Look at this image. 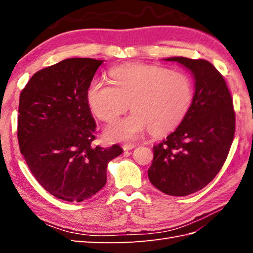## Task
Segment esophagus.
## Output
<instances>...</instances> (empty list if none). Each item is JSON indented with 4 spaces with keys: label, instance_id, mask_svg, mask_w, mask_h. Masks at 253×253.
I'll return each instance as SVG.
<instances>
[{
    "label": "esophagus",
    "instance_id": "1",
    "mask_svg": "<svg viewBox=\"0 0 253 253\" xmlns=\"http://www.w3.org/2000/svg\"><path fill=\"white\" fill-rule=\"evenodd\" d=\"M136 147L135 143H125L123 144V149L125 150V151H128V150H131Z\"/></svg>",
    "mask_w": 253,
    "mask_h": 253
}]
</instances>
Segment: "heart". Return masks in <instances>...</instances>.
I'll list each match as a JSON object with an SVG mask.
<instances>
[{
    "instance_id": "1",
    "label": "heart",
    "mask_w": 253,
    "mask_h": 253,
    "mask_svg": "<svg viewBox=\"0 0 253 253\" xmlns=\"http://www.w3.org/2000/svg\"><path fill=\"white\" fill-rule=\"evenodd\" d=\"M111 82L94 79L85 91L91 113L112 122L130 103V115L112 123L104 130L112 141L138 138L149 128L155 135L173 130L189 112L195 96L192 79L182 72L147 64H130L111 69Z\"/></svg>"
}]
</instances>
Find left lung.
Returning a JSON list of instances; mask_svg holds the SVG:
<instances>
[{"label": "left lung", "instance_id": "left-lung-1", "mask_svg": "<svg viewBox=\"0 0 253 253\" xmlns=\"http://www.w3.org/2000/svg\"><path fill=\"white\" fill-rule=\"evenodd\" d=\"M192 74L195 96L179 126L153 147L151 184L166 195L184 197L206 187L226 161L235 135L233 99L223 76L206 60L176 56Z\"/></svg>", "mask_w": 253, "mask_h": 253}]
</instances>
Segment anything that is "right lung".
I'll use <instances>...</instances> for the list:
<instances>
[{
  "label": "right lung",
  "instance_id": "1",
  "mask_svg": "<svg viewBox=\"0 0 253 253\" xmlns=\"http://www.w3.org/2000/svg\"><path fill=\"white\" fill-rule=\"evenodd\" d=\"M103 61L67 58L41 69L19 96L20 152L37 181L51 195L82 202L106 184V168L123 149L93 147L95 122L85 91Z\"/></svg>",
  "mask_w": 253,
  "mask_h": 253
}]
</instances>
